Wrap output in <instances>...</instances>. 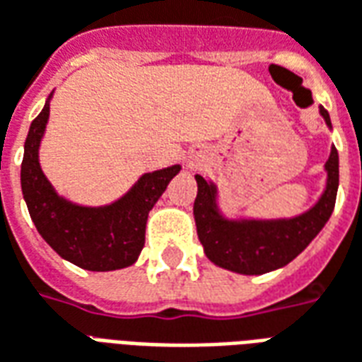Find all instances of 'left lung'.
<instances>
[{
    "mask_svg": "<svg viewBox=\"0 0 362 362\" xmlns=\"http://www.w3.org/2000/svg\"><path fill=\"white\" fill-rule=\"evenodd\" d=\"M322 117L332 127L324 107ZM327 169V187L314 209L291 220H226L216 209V187L204 177L197 175L199 193L194 199L193 214L197 234L206 257L218 267L230 269L242 275H263L273 269L284 267L300 251L306 250L317 232L325 226L335 206L339 185V156L332 148Z\"/></svg>",
    "mask_w": 362,
    "mask_h": 362,
    "instance_id": "1",
    "label": "left lung"
}]
</instances>
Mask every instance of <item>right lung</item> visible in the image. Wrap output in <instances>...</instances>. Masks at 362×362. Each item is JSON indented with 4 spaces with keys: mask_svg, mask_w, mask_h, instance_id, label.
Listing matches in <instances>:
<instances>
[{
    "mask_svg": "<svg viewBox=\"0 0 362 362\" xmlns=\"http://www.w3.org/2000/svg\"><path fill=\"white\" fill-rule=\"evenodd\" d=\"M50 105L30 122L21 163L23 197L38 234L60 257L87 271H115L132 265L144 247L146 220L179 165L140 177L130 193L101 209L64 201L38 163V146L45 134Z\"/></svg>",
    "mask_w": 362,
    "mask_h": 362,
    "instance_id": "1",
    "label": "right lung"
}]
</instances>
